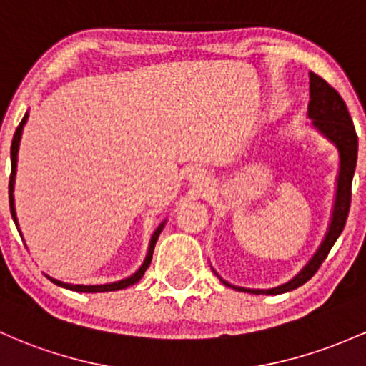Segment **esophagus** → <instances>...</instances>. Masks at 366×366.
I'll list each match as a JSON object with an SVG mask.
<instances>
[{
    "label": "esophagus",
    "mask_w": 366,
    "mask_h": 366,
    "mask_svg": "<svg viewBox=\"0 0 366 366\" xmlns=\"http://www.w3.org/2000/svg\"><path fill=\"white\" fill-rule=\"evenodd\" d=\"M191 182H194V186H203L204 182V175L202 174V172H192V174L189 175Z\"/></svg>",
    "instance_id": "1"
}]
</instances>
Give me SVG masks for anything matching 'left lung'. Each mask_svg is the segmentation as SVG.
<instances>
[{"mask_svg":"<svg viewBox=\"0 0 366 366\" xmlns=\"http://www.w3.org/2000/svg\"><path fill=\"white\" fill-rule=\"evenodd\" d=\"M309 100L307 114L312 119V124L325 135L328 140H332L339 149L340 156V168H339V179H337V196H335V207H333L332 224L328 227L325 242L321 243L320 250L316 252L311 262L297 274L294 280L288 283L281 285V287L271 288V290H250V288H239L232 287L227 281H222L227 287L236 288L239 292H250V294H285L299 288L312 276L318 272V269L323 260L330 254L332 247L335 244L337 238L340 232L344 231L346 226L349 208H351V184L352 175H355L356 159H358V135H356L355 124H352L351 114H349L346 102L339 95L335 88L328 85L323 78H320L315 72H309Z\"/></svg>","mask_w":366,"mask_h":366,"instance_id":"8db88e82","label":"left lung"}]
</instances>
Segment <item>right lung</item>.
<instances>
[{"instance_id": "add662e5", "label": "right lung", "mask_w": 366, "mask_h": 366, "mask_svg": "<svg viewBox=\"0 0 366 366\" xmlns=\"http://www.w3.org/2000/svg\"><path fill=\"white\" fill-rule=\"evenodd\" d=\"M27 122V112L26 116L22 118V122L17 127V130H15L14 134V140H11V149H10V156H11V174H10V184H8V189H10V212H11V217H14V222L15 226H19L17 224V217H15V208H14V184H15V170H17V152H19V142H20V135H22V128L24 124ZM163 229V224L159 226L158 229L154 231V234H152L151 238V244H149V252H147V257L146 260H144V264L140 266V269L137 272H135L134 276H130V278L127 280H122V281H116V283H107V285H69V283H62V281L59 280H54L55 285H59V287H64V288H69V290H74V292H112V290H123V288L130 287V285H135L137 281L142 278L144 272H146V269L149 267L151 260H152V252H154V247H156V242H158V236L159 232H162Z\"/></svg>"}]
</instances>
